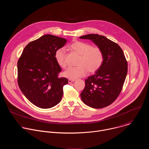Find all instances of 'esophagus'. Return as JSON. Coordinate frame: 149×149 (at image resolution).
Instances as JSON below:
<instances>
[{
	"instance_id": "1",
	"label": "esophagus",
	"mask_w": 149,
	"mask_h": 149,
	"mask_svg": "<svg viewBox=\"0 0 149 149\" xmlns=\"http://www.w3.org/2000/svg\"><path fill=\"white\" fill-rule=\"evenodd\" d=\"M74 81H75L74 79H68V83H69V84H71V83H72V82H74Z\"/></svg>"
}]
</instances>
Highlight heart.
Listing matches in <instances>:
<instances>
[{"mask_svg": "<svg viewBox=\"0 0 149 149\" xmlns=\"http://www.w3.org/2000/svg\"><path fill=\"white\" fill-rule=\"evenodd\" d=\"M70 48L80 55L77 62V67H68L63 73L64 77L71 79H75L86 75L87 71L90 74L96 72L101 67L104 55L101 49L98 47H91L86 42L76 40L70 45ZM58 65L61 68H65V51L61 48L56 50L54 55Z\"/></svg>", "mask_w": 149, "mask_h": 149, "instance_id": "b5f03b06", "label": "heart"}]
</instances>
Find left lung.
Masks as SVG:
<instances>
[{
    "label": "left lung",
    "instance_id": "8db88e82",
    "mask_svg": "<svg viewBox=\"0 0 149 149\" xmlns=\"http://www.w3.org/2000/svg\"><path fill=\"white\" fill-rule=\"evenodd\" d=\"M79 38L92 40L104 55L100 68L85 81L81 100L94 109L107 107L118 97L127 76L128 64L123 51L116 42L102 35L88 34Z\"/></svg>",
    "mask_w": 149,
    "mask_h": 149
}]
</instances>
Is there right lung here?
Listing matches in <instances>:
<instances>
[{
	"instance_id": "1",
	"label": "right lung",
	"mask_w": 149,
	"mask_h": 149,
	"mask_svg": "<svg viewBox=\"0 0 149 149\" xmlns=\"http://www.w3.org/2000/svg\"><path fill=\"white\" fill-rule=\"evenodd\" d=\"M67 40L45 35L29 43L17 61L19 87L33 104L41 109L54 107L61 100L66 78H59L61 71L54 57L56 49Z\"/></svg>"
}]
</instances>
